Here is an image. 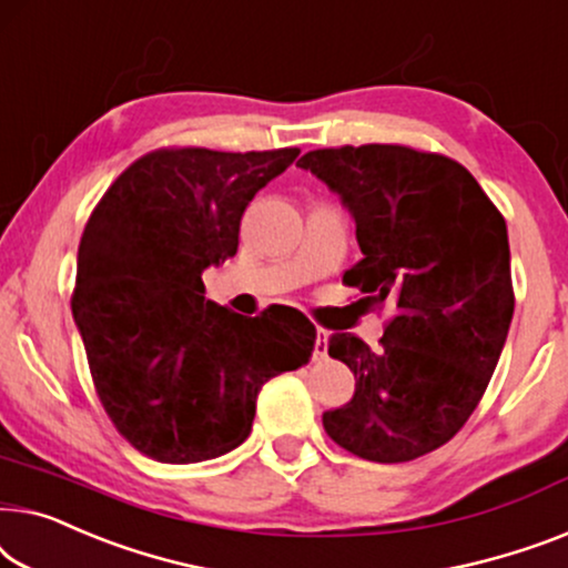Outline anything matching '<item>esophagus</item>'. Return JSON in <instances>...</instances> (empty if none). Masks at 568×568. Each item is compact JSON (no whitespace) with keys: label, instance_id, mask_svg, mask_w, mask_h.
<instances>
[{"label":"esophagus","instance_id":"obj_1","mask_svg":"<svg viewBox=\"0 0 568 568\" xmlns=\"http://www.w3.org/2000/svg\"><path fill=\"white\" fill-rule=\"evenodd\" d=\"M326 342H329V334H326L322 326H316V345H314V361H324L326 357Z\"/></svg>","mask_w":568,"mask_h":568}]
</instances>
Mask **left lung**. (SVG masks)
I'll return each mask as SVG.
<instances>
[{
  "mask_svg": "<svg viewBox=\"0 0 568 568\" xmlns=\"http://www.w3.org/2000/svg\"><path fill=\"white\" fill-rule=\"evenodd\" d=\"M353 213L363 260L342 283L394 303L381 349L332 334L355 394L324 412L339 447L375 463L433 453L489 386L515 311L505 215L466 166L398 143L316 149L298 159Z\"/></svg>",
  "mask_w": 568,
  "mask_h": 568,
  "instance_id": "obj_1",
  "label": "left lung"
}]
</instances>
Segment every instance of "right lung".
<instances>
[{
	"label": "right lung",
	"instance_id": "right-lung-1",
	"mask_svg": "<svg viewBox=\"0 0 568 568\" xmlns=\"http://www.w3.org/2000/svg\"><path fill=\"white\" fill-rule=\"evenodd\" d=\"M301 149H156L87 221L71 311L110 422L159 463H201L250 437L257 394L306 365L301 311L242 316L205 298L203 270L234 257L246 205Z\"/></svg>",
	"mask_w": 568,
	"mask_h": 568
}]
</instances>
